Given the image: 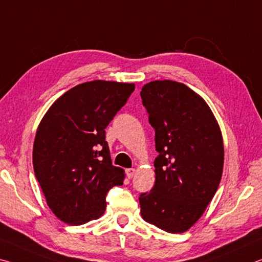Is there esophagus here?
<instances>
[{"label":"esophagus","mask_w":262,"mask_h":262,"mask_svg":"<svg viewBox=\"0 0 262 262\" xmlns=\"http://www.w3.org/2000/svg\"><path fill=\"white\" fill-rule=\"evenodd\" d=\"M135 173H136V169H135V168H128V169H126V177H127L128 179L134 178Z\"/></svg>","instance_id":"obj_1"}]
</instances>
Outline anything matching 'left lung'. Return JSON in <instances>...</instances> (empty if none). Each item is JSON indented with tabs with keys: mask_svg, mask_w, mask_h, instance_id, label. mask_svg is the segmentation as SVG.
<instances>
[{
	"mask_svg": "<svg viewBox=\"0 0 262 262\" xmlns=\"http://www.w3.org/2000/svg\"><path fill=\"white\" fill-rule=\"evenodd\" d=\"M156 130V183L139 196L144 221L183 233L203 215L220 186L224 146L220 125L202 97L170 80L148 82L140 92Z\"/></svg>",
	"mask_w": 262,
	"mask_h": 262,
	"instance_id": "8db88e82",
	"label": "left lung"
}]
</instances>
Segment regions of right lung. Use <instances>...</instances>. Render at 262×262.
I'll return each instance as SVG.
<instances>
[{"instance_id": "right-lung-1", "label": "right lung", "mask_w": 262, "mask_h": 262, "mask_svg": "<svg viewBox=\"0 0 262 262\" xmlns=\"http://www.w3.org/2000/svg\"><path fill=\"white\" fill-rule=\"evenodd\" d=\"M135 91V83L94 80L55 101L37 128L33 169L46 203L60 221L81 225L105 211V196L122 186L113 166L105 127Z\"/></svg>"}]
</instances>
